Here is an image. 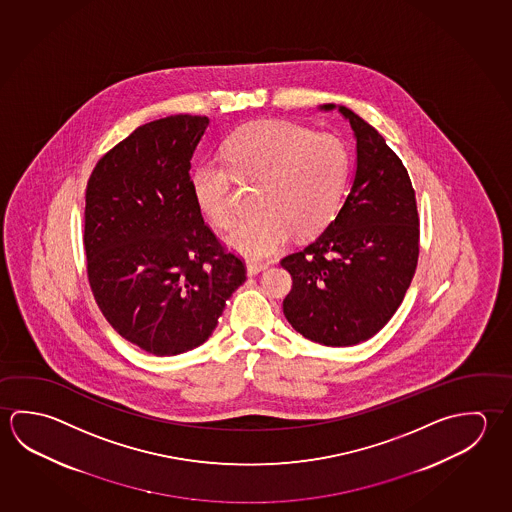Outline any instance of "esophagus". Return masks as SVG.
<instances>
[{
	"label": "esophagus",
	"mask_w": 512,
	"mask_h": 512,
	"mask_svg": "<svg viewBox=\"0 0 512 512\" xmlns=\"http://www.w3.org/2000/svg\"><path fill=\"white\" fill-rule=\"evenodd\" d=\"M268 266V262H253V260H248L246 269H248V275L253 277V275H259L260 271H264Z\"/></svg>",
	"instance_id": "obj_1"
}]
</instances>
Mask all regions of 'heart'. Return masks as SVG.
Segmentation results:
<instances>
[{"mask_svg": "<svg viewBox=\"0 0 512 512\" xmlns=\"http://www.w3.org/2000/svg\"><path fill=\"white\" fill-rule=\"evenodd\" d=\"M226 162L205 160L190 172L192 194L217 228L235 221V178L262 183V214L241 223L228 246L252 260L273 257L293 235L320 234L340 212L349 187V147L338 136L287 122H255L226 142Z\"/></svg>", "mask_w": 512, "mask_h": 512, "instance_id": "heart-1", "label": "heart"}]
</instances>
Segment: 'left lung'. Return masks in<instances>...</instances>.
I'll return each mask as SVG.
<instances>
[{"instance_id":"1","label":"left lung","mask_w":512,"mask_h":512,"mask_svg":"<svg viewBox=\"0 0 512 512\" xmlns=\"http://www.w3.org/2000/svg\"><path fill=\"white\" fill-rule=\"evenodd\" d=\"M338 111L356 136L349 196L313 243L280 260L293 278L284 298L287 322L327 347L356 345L381 331L403 302L419 259L408 171L374 127L345 106Z\"/></svg>"}]
</instances>
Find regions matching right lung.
<instances>
[{
  "instance_id": "1",
  "label": "right lung",
  "mask_w": 512,
  "mask_h": 512,
  "mask_svg": "<svg viewBox=\"0 0 512 512\" xmlns=\"http://www.w3.org/2000/svg\"><path fill=\"white\" fill-rule=\"evenodd\" d=\"M208 118L174 115L135 129L100 158L86 187L91 291L111 327L154 356L208 340L246 280L243 259L205 225L190 160Z\"/></svg>"
}]
</instances>
